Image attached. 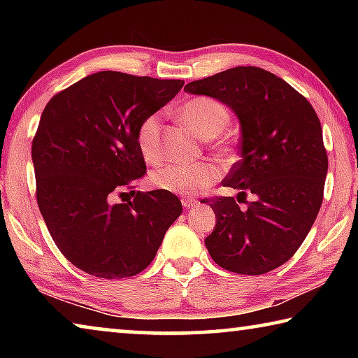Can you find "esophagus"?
<instances>
[{"instance_id":"obj_1","label":"esophagus","mask_w":358,"mask_h":358,"mask_svg":"<svg viewBox=\"0 0 358 358\" xmlns=\"http://www.w3.org/2000/svg\"><path fill=\"white\" fill-rule=\"evenodd\" d=\"M181 205H183V207H185V208L197 207V205H199V201H197V199H194V197H189V196H185L183 199H181Z\"/></svg>"}]
</instances>
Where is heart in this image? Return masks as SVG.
Listing matches in <instances>:
<instances>
[{
    "label": "heart",
    "instance_id": "heart-1",
    "mask_svg": "<svg viewBox=\"0 0 358 358\" xmlns=\"http://www.w3.org/2000/svg\"><path fill=\"white\" fill-rule=\"evenodd\" d=\"M178 113L180 118L205 141L220 136L227 128L230 120L227 108L220 101L207 96H196L186 101ZM161 132L162 115L159 112L147 115L138 124L136 134L137 147L147 162H156L162 156ZM220 177V167L210 161H202L192 166L177 162L161 166L151 172L150 180L156 189L180 196H192L215 185Z\"/></svg>",
    "mask_w": 358,
    "mask_h": 358
}]
</instances>
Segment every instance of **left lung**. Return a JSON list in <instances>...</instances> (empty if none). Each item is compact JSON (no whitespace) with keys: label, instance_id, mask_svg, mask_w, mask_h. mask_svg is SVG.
<instances>
[{"label":"left lung","instance_id":"left-lung-1","mask_svg":"<svg viewBox=\"0 0 358 358\" xmlns=\"http://www.w3.org/2000/svg\"><path fill=\"white\" fill-rule=\"evenodd\" d=\"M185 92L220 99L241 124V159L222 186L240 189L247 207L234 197L203 199L217 217L205 246L229 271L268 273L296 252L322 205L329 157L317 113L287 82L256 66L189 82Z\"/></svg>","mask_w":358,"mask_h":358}]
</instances>
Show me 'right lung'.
<instances>
[{"mask_svg": "<svg viewBox=\"0 0 358 358\" xmlns=\"http://www.w3.org/2000/svg\"><path fill=\"white\" fill-rule=\"evenodd\" d=\"M183 85L102 71L47 102L31 148L36 199L58 250L85 273H141L183 211L175 194L161 189L131 191L132 201L115 202L147 173L138 124Z\"/></svg>", "mask_w": 358, "mask_h": 358, "instance_id": "right-lung-1", "label": "right lung"}]
</instances>
